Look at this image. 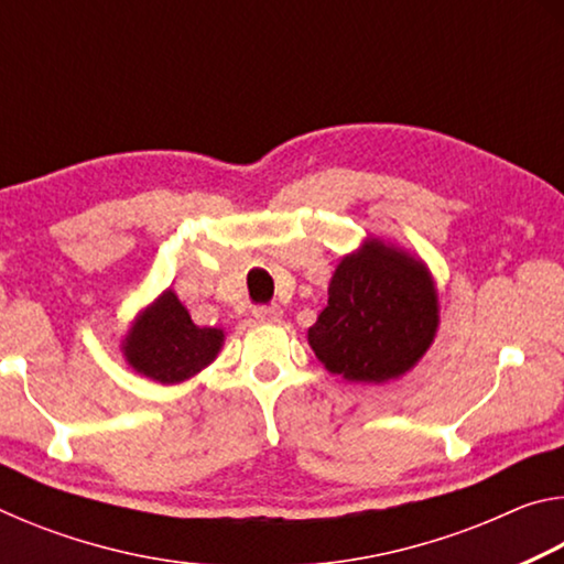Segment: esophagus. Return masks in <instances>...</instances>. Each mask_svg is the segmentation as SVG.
Listing matches in <instances>:
<instances>
[{
    "label": "esophagus",
    "mask_w": 564,
    "mask_h": 564,
    "mask_svg": "<svg viewBox=\"0 0 564 564\" xmlns=\"http://www.w3.org/2000/svg\"><path fill=\"white\" fill-rule=\"evenodd\" d=\"M283 311L279 305H256L253 308V318L261 321V323H273V321H281Z\"/></svg>",
    "instance_id": "obj_1"
}]
</instances>
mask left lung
<instances>
[{"label": "left lung", "instance_id": "obj_1", "mask_svg": "<svg viewBox=\"0 0 564 564\" xmlns=\"http://www.w3.org/2000/svg\"><path fill=\"white\" fill-rule=\"evenodd\" d=\"M437 313L427 265L403 248L368 238L340 259L308 343L328 373L350 383H388L431 348Z\"/></svg>", "mask_w": 564, "mask_h": 564}]
</instances>
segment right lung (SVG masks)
<instances>
[{"label":"right lung","instance_id":"obj_1","mask_svg":"<svg viewBox=\"0 0 564 564\" xmlns=\"http://www.w3.org/2000/svg\"><path fill=\"white\" fill-rule=\"evenodd\" d=\"M224 346L221 328H198L174 291H164L139 313L123 338V358L137 373L174 386L214 362Z\"/></svg>","mask_w":564,"mask_h":564}]
</instances>
